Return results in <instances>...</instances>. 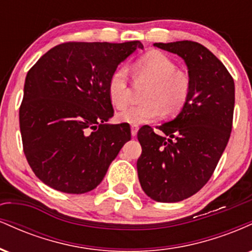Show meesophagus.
<instances>
[{
    "mask_svg": "<svg viewBox=\"0 0 252 252\" xmlns=\"http://www.w3.org/2000/svg\"><path fill=\"white\" fill-rule=\"evenodd\" d=\"M137 131H138V126H131V135L136 136Z\"/></svg>",
    "mask_w": 252,
    "mask_h": 252,
    "instance_id": "34e87169",
    "label": "esophagus"
}]
</instances>
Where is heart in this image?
I'll return each mask as SVG.
<instances>
[{
	"mask_svg": "<svg viewBox=\"0 0 252 252\" xmlns=\"http://www.w3.org/2000/svg\"><path fill=\"white\" fill-rule=\"evenodd\" d=\"M135 70L140 82L150 83L144 94L146 103L118 112V122L138 126L153 122L163 114L175 116L186 106L192 92V82L189 74L178 71L176 63L167 54L158 51L148 52L136 62ZM108 96L117 109H123L128 104L130 86L128 70L124 66L110 76Z\"/></svg>",
	"mask_w": 252,
	"mask_h": 252,
	"instance_id": "obj_1",
	"label": "heart"
}]
</instances>
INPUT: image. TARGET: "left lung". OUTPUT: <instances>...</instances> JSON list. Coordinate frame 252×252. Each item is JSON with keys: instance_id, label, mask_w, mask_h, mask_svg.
<instances>
[{"instance_id": "8db88e82", "label": "left lung", "mask_w": 252, "mask_h": 252, "mask_svg": "<svg viewBox=\"0 0 252 252\" xmlns=\"http://www.w3.org/2000/svg\"><path fill=\"white\" fill-rule=\"evenodd\" d=\"M178 54L189 68L192 92L170 122L138 130L142 154L137 174L147 195L158 202H178L195 194L215 172L232 130L235 83L222 63L194 41L156 42Z\"/></svg>"}]
</instances>
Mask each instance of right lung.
Instances as JSON below:
<instances>
[{
	"label": "right lung",
	"instance_id": "1",
	"mask_svg": "<svg viewBox=\"0 0 252 252\" xmlns=\"http://www.w3.org/2000/svg\"><path fill=\"white\" fill-rule=\"evenodd\" d=\"M140 41L65 42L28 71L20 106L24 152L43 184L70 194L96 189L131 137L128 124H108L109 78Z\"/></svg>",
	"mask_w": 252,
	"mask_h": 252
}]
</instances>
